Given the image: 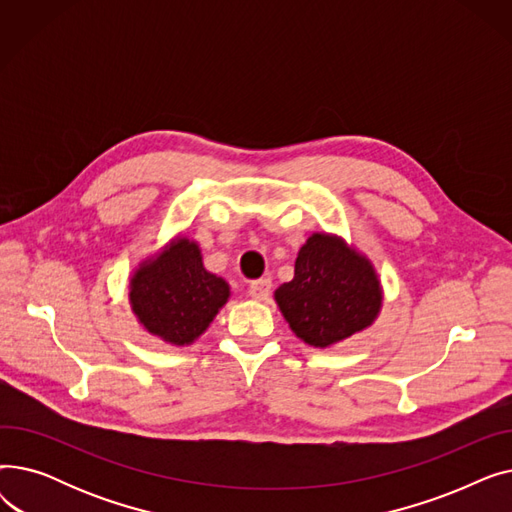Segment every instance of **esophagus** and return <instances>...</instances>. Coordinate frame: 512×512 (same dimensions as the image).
Masks as SVG:
<instances>
[{
	"mask_svg": "<svg viewBox=\"0 0 512 512\" xmlns=\"http://www.w3.org/2000/svg\"><path fill=\"white\" fill-rule=\"evenodd\" d=\"M249 294L255 301H265L272 294V280L270 278H259L249 284Z\"/></svg>",
	"mask_w": 512,
	"mask_h": 512,
	"instance_id": "1",
	"label": "esophagus"
}]
</instances>
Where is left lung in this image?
Returning a JSON list of instances; mask_svg holds the SVG:
<instances>
[{"mask_svg": "<svg viewBox=\"0 0 512 512\" xmlns=\"http://www.w3.org/2000/svg\"><path fill=\"white\" fill-rule=\"evenodd\" d=\"M290 330L326 348L373 324L382 288L373 265L336 236L313 234L299 251L294 278L276 290Z\"/></svg>", "mask_w": 512, "mask_h": 512, "instance_id": "1", "label": "left lung"}]
</instances>
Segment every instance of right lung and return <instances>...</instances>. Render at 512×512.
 <instances>
[{"instance_id": "add662e5", "label": "right lung", "mask_w": 512, "mask_h": 512, "mask_svg": "<svg viewBox=\"0 0 512 512\" xmlns=\"http://www.w3.org/2000/svg\"><path fill=\"white\" fill-rule=\"evenodd\" d=\"M130 305L143 328L176 346L191 344L226 305L230 286L203 267L197 242L176 238L130 280Z\"/></svg>"}]
</instances>
